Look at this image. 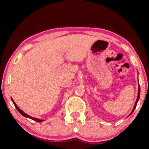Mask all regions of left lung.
Segmentation results:
<instances>
[{
    "label": "left lung",
    "instance_id": "1",
    "mask_svg": "<svg viewBox=\"0 0 149 149\" xmlns=\"http://www.w3.org/2000/svg\"><path fill=\"white\" fill-rule=\"evenodd\" d=\"M138 82H139V80H138ZM139 97H140V86H139H139H138V95H137V98H136V102H135V104H134V107H133L132 111V112L130 113V115L128 116H130L131 114L133 113V111H134V110L135 109V108H136V104H137V103H138V101H139Z\"/></svg>",
    "mask_w": 149,
    "mask_h": 149
}]
</instances>
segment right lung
Segmentation results:
<instances>
[{
    "label": "right lung",
    "instance_id": "obj_1",
    "mask_svg": "<svg viewBox=\"0 0 149 149\" xmlns=\"http://www.w3.org/2000/svg\"><path fill=\"white\" fill-rule=\"evenodd\" d=\"M11 100L13 101V104H14L15 107V108H16V109H17V110L19 112V113H20V114H22V115L23 116H24V117H26V118H30V119H32V120H36V121H37V122H42V121H44V120H40V119L36 118H33V117H31V116H30L29 115H28V114H27V113H26L24 112L23 111H22L21 109H20L19 108V107H17V105L16 103H15V102H14V100H13V99H12V97H11Z\"/></svg>",
    "mask_w": 149,
    "mask_h": 149
}]
</instances>
